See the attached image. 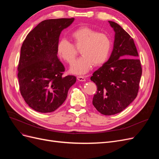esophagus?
Segmentation results:
<instances>
[{"instance_id":"1","label":"esophagus","mask_w":159,"mask_h":159,"mask_svg":"<svg viewBox=\"0 0 159 159\" xmlns=\"http://www.w3.org/2000/svg\"><path fill=\"white\" fill-rule=\"evenodd\" d=\"M77 79H78V80L80 81H85V78L84 76L79 75V76L77 77Z\"/></svg>"}]
</instances>
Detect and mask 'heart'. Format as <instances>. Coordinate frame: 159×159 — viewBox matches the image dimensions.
Instances as JSON below:
<instances>
[{"label": "heart", "instance_id": "obj_1", "mask_svg": "<svg viewBox=\"0 0 159 159\" xmlns=\"http://www.w3.org/2000/svg\"><path fill=\"white\" fill-rule=\"evenodd\" d=\"M71 37L77 46L81 47L80 54L82 56L71 66V73L83 75L93 65L99 66L107 61L111 49V42L107 34L82 27L72 32ZM57 52L61 59L70 64L73 63L76 56L73 44L66 38L57 43Z\"/></svg>", "mask_w": 159, "mask_h": 159}]
</instances>
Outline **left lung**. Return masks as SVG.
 Returning a JSON list of instances; mask_svg holds the SVG:
<instances>
[{
	"mask_svg": "<svg viewBox=\"0 0 159 159\" xmlns=\"http://www.w3.org/2000/svg\"><path fill=\"white\" fill-rule=\"evenodd\" d=\"M109 22L115 32L112 52L109 60L90 78L98 87L93 105L105 115L121 112L133 102L142 75L133 39L118 24Z\"/></svg>",
	"mask_w": 159,
	"mask_h": 159,
	"instance_id": "obj_1",
	"label": "left lung"
}]
</instances>
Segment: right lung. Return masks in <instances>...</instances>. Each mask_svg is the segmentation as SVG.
<instances>
[{"instance_id":"add662e5","label":"right lung","mask_w":159,"mask_h":159,"mask_svg":"<svg viewBox=\"0 0 159 159\" xmlns=\"http://www.w3.org/2000/svg\"><path fill=\"white\" fill-rule=\"evenodd\" d=\"M74 21V18L45 20L23 42L18 66L20 91L26 103L36 111H54L75 83V76L63 75L65 68L57 56L60 34Z\"/></svg>"}]
</instances>
